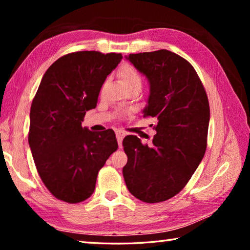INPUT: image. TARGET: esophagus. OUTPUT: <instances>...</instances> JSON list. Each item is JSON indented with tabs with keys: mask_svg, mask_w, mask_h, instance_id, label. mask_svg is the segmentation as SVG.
Masks as SVG:
<instances>
[{
	"mask_svg": "<svg viewBox=\"0 0 250 250\" xmlns=\"http://www.w3.org/2000/svg\"><path fill=\"white\" fill-rule=\"evenodd\" d=\"M125 135V131H122V130H116V137H117L118 145H119V147H122V140H124Z\"/></svg>",
	"mask_w": 250,
	"mask_h": 250,
	"instance_id": "34e87169",
	"label": "esophagus"
}]
</instances>
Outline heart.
I'll use <instances>...</instances> for the list:
<instances>
[{
    "mask_svg": "<svg viewBox=\"0 0 250 250\" xmlns=\"http://www.w3.org/2000/svg\"><path fill=\"white\" fill-rule=\"evenodd\" d=\"M120 79L122 83H125L126 88H131L134 86H140L142 84V78L139 71L134 68L132 65L125 64L120 67L119 71H118Z\"/></svg>",
    "mask_w": 250,
    "mask_h": 250,
    "instance_id": "heart-1",
    "label": "heart"
}]
</instances>
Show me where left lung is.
<instances>
[{
	"instance_id": "1",
	"label": "left lung",
	"mask_w": 250,
	"mask_h": 250,
	"mask_svg": "<svg viewBox=\"0 0 250 250\" xmlns=\"http://www.w3.org/2000/svg\"><path fill=\"white\" fill-rule=\"evenodd\" d=\"M126 61L149 83L143 117L158 119L151 146L137 135L124 139L129 192L146 203H160L182 191L206 151L209 104L195 69L170 50L130 54Z\"/></svg>"
}]
</instances>
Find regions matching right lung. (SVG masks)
<instances>
[{
  "label": "right lung",
  "instance_id": "add662e5",
  "mask_svg": "<svg viewBox=\"0 0 250 250\" xmlns=\"http://www.w3.org/2000/svg\"><path fill=\"white\" fill-rule=\"evenodd\" d=\"M121 59L116 53H71L42 78L29 113L28 143L42 181L58 200L74 204L90 197L99 170L118 149L115 131L94 132L82 122Z\"/></svg>",
  "mask_w": 250,
  "mask_h": 250
}]
</instances>
